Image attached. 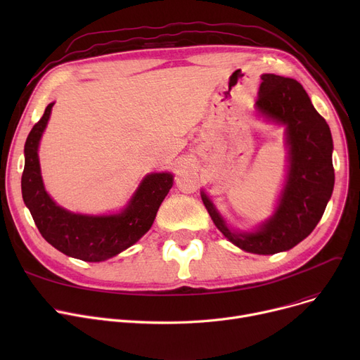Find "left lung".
<instances>
[{
    "instance_id": "8db88e82",
    "label": "left lung",
    "mask_w": 360,
    "mask_h": 360,
    "mask_svg": "<svg viewBox=\"0 0 360 360\" xmlns=\"http://www.w3.org/2000/svg\"><path fill=\"white\" fill-rule=\"evenodd\" d=\"M255 108L264 117L286 125L289 172L274 216L257 232L236 233L228 229L212 201L201 198L217 229L247 252L270 255L288 251L304 240L324 214L334 188L333 139L305 89L293 79L261 75Z\"/></svg>"
}]
</instances>
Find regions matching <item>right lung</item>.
I'll list each match as a JSON object with an SVG mask.
<instances>
[{"mask_svg": "<svg viewBox=\"0 0 360 360\" xmlns=\"http://www.w3.org/2000/svg\"><path fill=\"white\" fill-rule=\"evenodd\" d=\"M52 106L53 103L46 106L25 144L22 175L25 204L45 240L63 254L90 262L115 257L134 245L151 228L162 201L174 185V176L170 174L147 175L127 209L120 214L83 216L64 210L46 194L37 159V146Z\"/></svg>", "mask_w": 360, "mask_h": 360, "instance_id": "1", "label": "right lung"}]
</instances>
